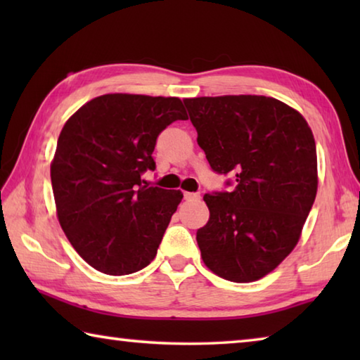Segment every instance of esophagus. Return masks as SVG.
I'll return each mask as SVG.
<instances>
[{
    "label": "esophagus",
    "mask_w": 360,
    "mask_h": 360,
    "mask_svg": "<svg viewBox=\"0 0 360 360\" xmlns=\"http://www.w3.org/2000/svg\"><path fill=\"white\" fill-rule=\"evenodd\" d=\"M184 198L186 200H200V193H193V192H184Z\"/></svg>",
    "instance_id": "1"
}]
</instances>
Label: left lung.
Masks as SVG:
<instances>
[{"label": "left lung", "mask_w": 360, "mask_h": 360, "mask_svg": "<svg viewBox=\"0 0 360 360\" xmlns=\"http://www.w3.org/2000/svg\"><path fill=\"white\" fill-rule=\"evenodd\" d=\"M184 105L211 168L235 174L230 192L203 197L210 219L197 230L202 259L227 281H257L294 251L314 203L313 131L271 96H198Z\"/></svg>", "instance_id": "1"}]
</instances>
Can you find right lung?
I'll use <instances>...</instances> for the list:
<instances>
[{"label": "right lung", "mask_w": 360, "mask_h": 360, "mask_svg": "<svg viewBox=\"0 0 360 360\" xmlns=\"http://www.w3.org/2000/svg\"><path fill=\"white\" fill-rule=\"evenodd\" d=\"M176 96L106 94L66 120L51 163L58 222L76 252L105 275H130L154 260L182 200L149 187L158 133L186 120Z\"/></svg>", "instance_id": "right-lung-1"}]
</instances>
